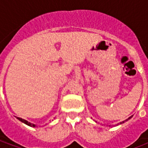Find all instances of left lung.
Segmentation results:
<instances>
[{"mask_svg": "<svg viewBox=\"0 0 148 148\" xmlns=\"http://www.w3.org/2000/svg\"><path fill=\"white\" fill-rule=\"evenodd\" d=\"M131 117H132V116H131V117H128V118H127V119L126 121H127V120H129V119H131ZM124 121H123V122H121V123H120V124H122V123H124Z\"/></svg>", "mask_w": 148, "mask_h": 148, "instance_id": "1", "label": "left lung"}]
</instances>
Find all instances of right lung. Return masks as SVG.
I'll list each match as a JSON object with an SVG mask.
<instances>
[{
  "label": "right lung",
  "instance_id": "1",
  "mask_svg": "<svg viewBox=\"0 0 148 148\" xmlns=\"http://www.w3.org/2000/svg\"><path fill=\"white\" fill-rule=\"evenodd\" d=\"M17 117V119L19 120V121H21V122H23L24 124H27V125H28V126H30V127H36L35 124H31V122H28V121H26V120L22 119V118H21V117Z\"/></svg>",
  "mask_w": 148,
  "mask_h": 148
}]
</instances>
